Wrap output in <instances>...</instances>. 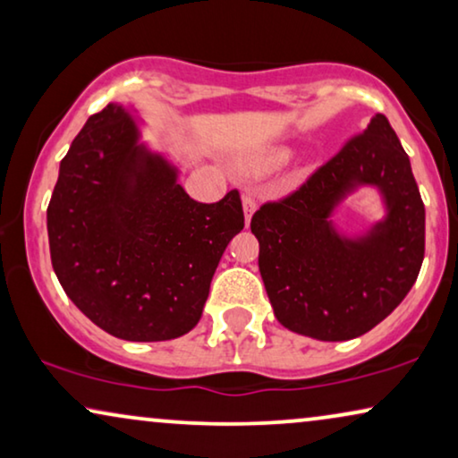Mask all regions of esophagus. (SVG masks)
<instances>
[{
  "label": "esophagus",
  "instance_id": "34e87169",
  "mask_svg": "<svg viewBox=\"0 0 458 458\" xmlns=\"http://www.w3.org/2000/svg\"><path fill=\"white\" fill-rule=\"evenodd\" d=\"M242 204H243V215H246V225L250 223V218H252V215H254V210H256V198H254V193H243V198H242Z\"/></svg>",
  "mask_w": 458,
  "mask_h": 458
}]
</instances>
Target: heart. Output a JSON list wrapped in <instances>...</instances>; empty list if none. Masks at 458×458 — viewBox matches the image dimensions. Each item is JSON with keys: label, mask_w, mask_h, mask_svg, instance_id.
<instances>
[{"label": "heart", "mask_w": 458, "mask_h": 458, "mask_svg": "<svg viewBox=\"0 0 458 458\" xmlns=\"http://www.w3.org/2000/svg\"><path fill=\"white\" fill-rule=\"evenodd\" d=\"M290 149L287 148H268V149H260L252 156H248L246 160H242V171L248 174H267L273 173L287 165L290 160Z\"/></svg>", "instance_id": "1"}]
</instances>
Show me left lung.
Masks as SVG:
<instances>
[{"instance_id": "1", "label": "left lung", "mask_w": 458, "mask_h": 458, "mask_svg": "<svg viewBox=\"0 0 458 458\" xmlns=\"http://www.w3.org/2000/svg\"><path fill=\"white\" fill-rule=\"evenodd\" d=\"M362 184L386 216L346 238L330 215ZM259 268L277 321L300 335L344 342L384 321L411 292L425 254V206L411 160L384 114L279 202L254 212Z\"/></svg>"}]
</instances>
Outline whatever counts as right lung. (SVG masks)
Returning <instances> with one entry per match:
<instances>
[{
  "label": "right lung",
  "mask_w": 458,
  "mask_h": 458,
  "mask_svg": "<svg viewBox=\"0 0 458 458\" xmlns=\"http://www.w3.org/2000/svg\"><path fill=\"white\" fill-rule=\"evenodd\" d=\"M123 104L87 118L47 206L49 254L74 306L110 335L165 342L202 317L218 260L243 229L240 193L196 202L140 141Z\"/></svg>",
  "instance_id": "right-lung-1"
}]
</instances>
